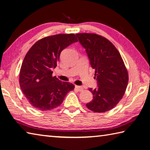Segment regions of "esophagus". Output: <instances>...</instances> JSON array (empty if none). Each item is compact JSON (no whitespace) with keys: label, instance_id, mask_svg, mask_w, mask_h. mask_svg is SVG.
<instances>
[{"label":"esophagus","instance_id":"1","mask_svg":"<svg viewBox=\"0 0 150 150\" xmlns=\"http://www.w3.org/2000/svg\"><path fill=\"white\" fill-rule=\"evenodd\" d=\"M75 88L76 90H77L79 91H81L83 90V88H82V86H75Z\"/></svg>","mask_w":150,"mask_h":150}]
</instances>
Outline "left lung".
<instances>
[{"label": "left lung", "mask_w": 150, "mask_h": 150, "mask_svg": "<svg viewBox=\"0 0 150 150\" xmlns=\"http://www.w3.org/2000/svg\"><path fill=\"white\" fill-rule=\"evenodd\" d=\"M95 69L98 88L89 89L93 100L86 104L98 113L111 110L122 99L128 83V73L119 51L109 40L95 33H77Z\"/></svg>", "instance_id": "1"}]
</instances>
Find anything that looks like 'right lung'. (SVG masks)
<instances>
[{
  "label": "right lung",
  "instance_id": "1",
  "mask_svg": "<svg viewBox=\"0 0 150 150\" xmlns=\"http://www.w3.org/2000/svg\"><path fill=\"white\" fill-rule=\"evenodd\" d=\"M77 41L73 33L55 35L39 40L26 53L19 84L25 97L37 110L47 111L59 106L66 94L74 89L73 84L60 81L52 73L62 51Z\"/></svg>",
  "mask_w": 150,
  "mask_h": 150
}]
</instances>
